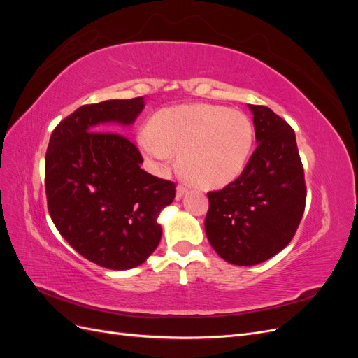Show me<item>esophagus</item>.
<instances>
[{
  "label": "esophagus",
  "instance_id": "esophagus-1",
  "mask_svg": "<svg viewBox=\"0 0 358 358\" xmlns=\"http://www.w3.org/2000/svg\"><path fill=\"white\" fill-rule=\"evenodd\" d=\"M187 194V188L183 187V185H178V188H176V200H180L183 196H185Z\"/></svg>",
  "mask_w": 358,
  "mask_h": 358
}]
</instances>
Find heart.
<instances>
[{"instance_id":"obj_1","label":"heart","mask_w":358,"mask_h":358,"mask_svg":"<svg viewBox=\"0 0 358 358\" xmlns=\"http://www.w3.org/2000/svg\"><path fill=\"white\" fill-rule=\"evenodd\" d=\"M138 145L167 169L179 154L183 178L192 185L215 189L241 176L254 145V127L241 110L222 106L187 104L159 110L149 121Z\"/></svg>"}]
</instances>
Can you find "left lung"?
<instances>
[{"instance_id": "left-lung-1", "label": "left lung", "mask_w": 358, "mask_h": 358, "mask_svg": "<svg viewBox=\"0 0 358 358\" xmlns=\"http://www.w3.org/2000/svg\"><path fill=\"white\" fill-rule=\"evenodd\" d=\"M257 148L242 175L209 192L206 236L227 263L255 266L289 243L305 210L306 185L292 128L266 106L248 104Z\"/></svg>"}]
</instances>
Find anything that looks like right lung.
I'll use <instances>...</instances> for the list:
<instances>
[{"label": "right lung", "mask_w": 358, "mask_h": 358, "mask_svg": "<svg viewBox=\"0 0 358 358\" xmlns=\"http://www.w3.org/2000/svg\"><path fill=\"white\" fill-rule=\"evenodd\" d=\"M145 99L86 104L53 129L46 152L50 218L82 257L110 270L143 264L161 241L175 183L140 169L138 149L109 125H133Z\"/></svg>", "instance_id": "right-lung-1"}]
</instances>
